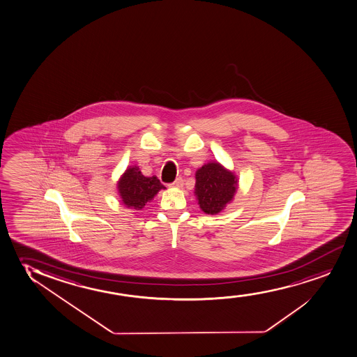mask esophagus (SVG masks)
Segmentation results:
<instances>
[{
  "instance_id": "obj_1",
  "label": "esophagus",
  "mask_w": 357,
  "mask_h": 357,
  "mask_svg": "<svg viewBox=\"0 0 357 357\" xmlns=\"http://www.w3.org/2000/svg\"><path fill=\"white\" fill-rule=\"evenodd\" d=\"M183 185H184V181H183L181 178H176V181H173V183H172L171 185L169 186L179 189V188H181Z\"/></svg>"
}]
</instances>
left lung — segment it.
I'll list each match as a JSON object with an SVG mask.
<instances>
[{
  "mask_svg": "<svg viewBox=\"0 0 357 357\" xmlns=\"http://www.w3.org/2000/svg\"><path fill=\"white\" fill-rule=\"evenodd\" d=\"M194 194L199 208L206 214L220 213L230 204L238 189V181L234 172L218 161H209L195 173Z\"/></svg>",
  "mask_w": 357,
  "mask_h": 357,
  "instance_id": "obj_1",
  "label": "left lung"
}]
</instances>
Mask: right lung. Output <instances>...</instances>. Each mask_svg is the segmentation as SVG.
I'll return each instance as SVG.
<instances>
[{
    "mask_svg": "<svg viewBox=\"0 0 357 357\" xmlns=\"http://www.w3.org/2000/svg\"><path fill=\"white\" fill-rule=\"evenodd\" d=\"M166 189L160 183L158 176H145L138 166H130L117 181V191L122 204L133 211H142L144 206Z\"/></svg>",
    "mask_w": 357,
    "mask_h": 357,
    "instance_id": "right-lung-1",
    "label": "right lung"
}]
</instances>
